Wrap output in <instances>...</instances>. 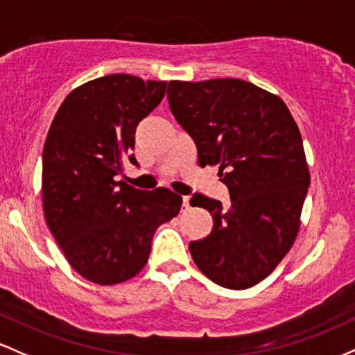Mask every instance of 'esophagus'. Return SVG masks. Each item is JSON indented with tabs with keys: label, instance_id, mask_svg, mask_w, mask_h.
Returning <instances> with one entry per match:
<instances>
[{
	"label": "esophagus",
	"instance_id": "34e87169",
	"mask_svg": "<svg viewBox=\"0 0 355 355\" xmlns=\"http://www.w3.org/2000/svg\"><path fill=\"white\" fill-rule=\"evenodd\" d=\"M182 208H184V209L189 208V198L188 196L182 198Z\"/></svg>",
	"mask_w": 355,
	"mask_h": 355
}]
</instances>
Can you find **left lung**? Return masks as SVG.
I'll list each match as a JSON object with an SVG mask.
<instances>
[{"label": "left lung", "instance_id": "obj_1", "mask_svg": "<svg viewBox=\"0 0 355 355\" xmlns=\"http://www.w3.org/2000/svg\"><path fill=\"white\" fill-rule=\"evenodd\" d=\"M167 101L198 147V164L220 167L230 189L228 206L191 198L214 223L208 236L189 243L194 263L225 288L260 284L300 230L310 173L297 122L278 95L240 78L173 80Z\"/></svg>", "mask_w": 355, "mask_h": 355}]
</instances>
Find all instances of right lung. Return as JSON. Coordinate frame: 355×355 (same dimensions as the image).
I'll return each instance as SVG.
<instances>
[{"mask_svg":"<svg viewBox=\"0 0 355 355\" xmlns=\"http://www.w3.org/2000/svg\"><path fill=\"white\" fill-rule=\"evenodd\" d=\"M167 82L127 73L71 90L43 147L42 196L46 225L71 268L97 285L130 280L144 268L162 223L182 198L171 189L141 191L115 176L137 164L135 127L153 112Z\"/></svg>","mask_w":355,"mask_h":355,"instance_id":"obj_1","label":"right lung"}]
</instances>
